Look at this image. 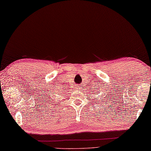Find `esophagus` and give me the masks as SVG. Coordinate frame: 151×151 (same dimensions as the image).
I'll use <instances>...</instances> for the list:
<instances>
[{"label":"esophagus","mask_w":151,"mask_h":151,"mask_svg":"<svg viewBox=\"0 0 151 151\" xmlns=\"http://www.w3.org/2000/svg\"><path fill=\"white\" fill-rule=\"evenodd\" d=\"M76 90H77V91H81V85H77V87H76Z\"/></svg>","instance_id":"1"}]
</instances>
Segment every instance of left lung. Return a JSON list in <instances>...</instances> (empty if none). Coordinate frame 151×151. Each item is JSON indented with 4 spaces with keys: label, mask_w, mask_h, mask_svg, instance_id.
Here are the masks:
<instances>
[{
    "label": "left lung",
    "mask_w": 151,
    "mask_h": 151,
    "mask_svg": "<svg viewBox=\"0 0 151 151\" xmlns=\"http://www.w3.org/2000/svg\"><path fill=\"white\" fill-rule=\"evenodd\" d=\"M96 91H96L97 92V93H96V94H98V96H100V100H99V101H107V98H105V99H104V98H106V96L105 97H103V96H105V95L106 94H103L104 95H101V94H100L101 93V91H100V88H96ZM100 97H102V98H100ZM95 100V99H94ZM109 100V99H108ZM97 101V100H96ZM95 102H96V101H95Z\"/></svg>",
    "instance_id": "8db88e82"
}]
</instances>
